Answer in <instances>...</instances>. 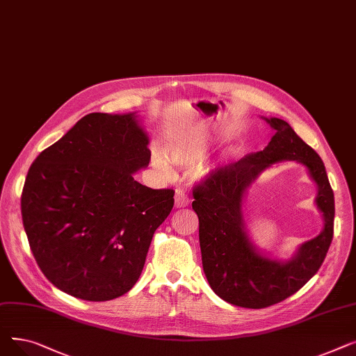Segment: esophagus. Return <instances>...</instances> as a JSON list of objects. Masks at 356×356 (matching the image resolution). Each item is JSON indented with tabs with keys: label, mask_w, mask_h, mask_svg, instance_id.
<instances>
[{
	"label": "esophagus",
	"mask_w": 356,
	"mask_h": 356,
	"mask_svg": "<svg viewBox=\"0 0 356 356\" xmlns=\"http://www.w3.org/2000/svg\"><path fill=\"white\" fill-rule=\"evenodd\" d=\"M189 203H191V199H189V196L186 195L183 191L177 189V191H176V195H175V207L179 209V208H184V207H188Z\"/></svg>",
	"instance_id": "1"
}]
</instances>
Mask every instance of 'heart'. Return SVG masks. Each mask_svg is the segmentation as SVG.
Instances as JSON below:
<instances>
[{
  "label": "heart",
  "mask_w": 356,
  "mask_h": 356,
  "mask_svg": "<svg viewBox=\"0 0 356 356\" xmlns=\"http://www.w3.org/2000/svg\"><path fill=\"white\" fill-rule=\"evenodd\" d=\"M168 157L175 164L191 165L199 164L207 159L209 153V143L207 140H195V141H177L173 143L167 149ZM152 161L156 170L163 176L172 175V165L163 154L160 148H153Z\"/></svg>",
  "instance_id": "1"
}]
</instances>
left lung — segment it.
<instances>
[{
	"label": "left lung",
	"instance_id": "left-lung-1",
	"mask_svg": "<svg viewBox=\"0 0 356 356\" xmlns=\"http://www.w3.org/2000/svg\"><path fill=\"white\" fill-rule=\"evenodd\" d=\"M275 131L268 145L236 163L218 167L193 189L192 208L199 218V242L204 275L212 290L234 306L264 309L300 290L321 268L333 238L334 199L326 168L314 149L280 118H264ZM280 161H297L318 186L315 200L324 229L287 261L270 259L245 229L243 196L252 181Z\"/></svg>",
	"mask_w": 356,
	"mask_h": 356
}]
</instances>
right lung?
<instances>
[{"instance_id":"right-lung-1","label":"right lung","mask_w":356,"mask_h":356,"mask_svg":"<svg viewBox=\"0 0 356 356\" xmlns=\"http://www.w3.org/2000/svg\"><path fill=\"white\" fill-rule=\"evenodd\" d=\"M131 114L92 112L37 156L26 177L22 216L31 252L49 282L88 302L133 289L173 189L134 180L152 157Z\"/></svg>"}]
</instances>
